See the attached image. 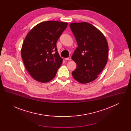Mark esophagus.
<instances>
[{
	"mask_svg": "<svg viewBox=\"0 0 131 131\" xmlns=\"http://www.w3.org/2000/svg\"><path fill=\"white\" fill-rule=\"evenodd\" d=\"M71 60V59L70 57H69V58H65V61H70Z\"/></svg>",
	"mask_w": 131,
	"mask_h": 131,
	"instance_id": "34e87169",
	"label": "esophagus"
}]
</instances>
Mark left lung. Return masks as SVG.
<instances>
[{
    "instance_id": "left-lung-1",
    "label": "left lung",
    "mask_w": 131,
    "mask_h": 131,
    "mask_svg": "<svg viewBox=\"0 0 131 131\" xmlns=\"http://www.w3.org/2000/svg\"><path fill=\"white\" fill-rule=\"evenodd\" d=\"M69 26L78 45L71 57L77 64L72 77L82 84L91 82L98 77L107 64V40L99 29L89 23H72Z\"/></svg>"
}]
</instances>
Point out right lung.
I'll list each match as a JSON object with an SVG mask.
<instances>
[{"instance_id":"right-lung-1","label":"right lung","mask_w":131,"mask_h":131,"mask_svg":"<svg viewBox=\"0 0 131 131\" xmlns=\"http://www.w3.org/2000/svg\"><path fill=\"white\" fill-rule=\"evenodd\" d=\"M67 25L59 21L43 22L27 34L21 57L26 70L35 80L46 83L55 77L63 62L57 51V42Z\"/></svg>"}]
</instances>
